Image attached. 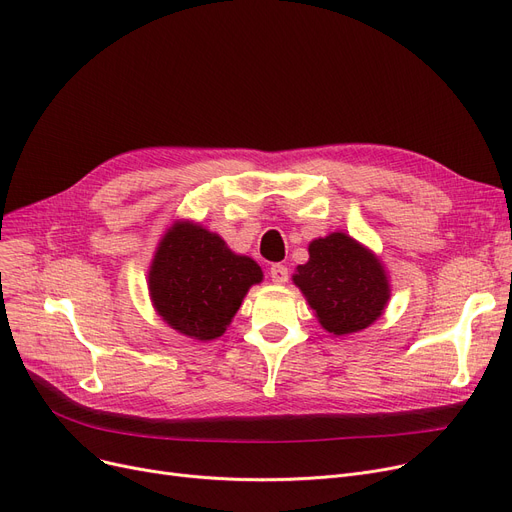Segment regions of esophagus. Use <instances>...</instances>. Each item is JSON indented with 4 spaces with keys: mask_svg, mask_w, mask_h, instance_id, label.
<instances>
[{
    "mask_svg": "<svg viewBox=\"0 0 512 512\" xmlns=\"http://www.w3.org/2000/svg\"><path fill=\"white\" fill-rule=\"evenodd\" d=\"M270 278L274 284H286L288 282V267L286 265H272L270 267Z\"/></svg>",
    "mask_w": 512,
    "mask_h": 512,
    "instance_id": "obj_1",
    "label": "esophagus"
}]
</instances>
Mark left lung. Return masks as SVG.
I'll use <instances>...</instances> for the list:
<instances>
[{
	"instance_id": "1",
	"label": "left lung",
	"mask_w": 512,
	"mask_h": 512,
	"mask_svg": "<svg viewBox=\"0 0 512 512\" xmlns=\"http://www.w3.org/2000/svg\"><path fill=\"white\" fill-rule=\"evenodd\" d=\"M321 328L344 336L378 319L390 299L382 261L355 238L332 232L309 245V261L292 276Z\"/></svg>"
}]
</instances>
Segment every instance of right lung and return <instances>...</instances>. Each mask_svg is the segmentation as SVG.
Masks as SVG:
<instances>
[{
	"label": "right lung",
	"mask_w": 512,
	"mask_h": 512,
	"mask_svg": "<svg viewBox=\"0 0 512 512\" xmlns=\"http://www.w3.org/2000/svg\"><path fill=\"white\" fill-rule=\"evenodd\" d=\"M261 280V267L232 253L218 234L176 222L151 261L149 294L168 326L207 342L226 332L249 288Z\"/></svg>",
	"instance_id": "1"
}]
</instances>
